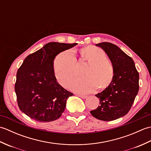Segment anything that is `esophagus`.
<instances>
[{
    "label": "esophagus",
    "mask_w": 151,
    "mask_h": 151,
    "mask_svg": "<svg viewBox=\"0 0 151 151\" xmlns=\"http://www.w3.org/2000/svg\"><path fill=\"white\" fill-rule=\"evenodd\" d=\"M77 95L78 96V97H80L81 98H82V99H86V98H87V96H86V95H81V94H77Z\"/></svg>",
    "instance_id": "esophagus-1"
}]
</instances>
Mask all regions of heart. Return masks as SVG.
Here are the masks:
<instances>
[{
	"mask_svg": "<svg viewBox=\"0 0 151 151\" xmlns=\"http://www.w3.org/2000/svg\"><path fill=\"white\" fill-rule=\"evenodd\" d=\"M83 59L88 63L84 70V76L78 78L70 85L71 90L88 93L98 87L104 89L111 84L114 77V68L107 59L104 51L99 47L88 46L81 50ZM76 60L72 49L58 54L53 62L54 76L63 87H68L76 75Z\"/></svg>",
	"mask_w": 151,
	"mask_h": 151,
	"instance_id": "b5f03b06",
	"label": "heart"
}]
</instances>
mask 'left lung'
Here are the masks:
<instances>
[{
  "label": "left lung",
  "instance_id": "1",
  "mask_svg": "<svg viewBox=\"0 0 151 151\" xmlns=\"http://www.w3.org/2000/svg\"><path fill=\"white\" fill-rule=\"evenodd\" d=\"M106 53L114 68L111 84L95 95L100 105L90 111L94 117L110 121L128 114L139 91V73L132 58L119 47L108 42L95 45Z\"/></svg>",
  "mask_w": 151,
  "mask_h": 151
}]
</instances>
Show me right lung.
Returning <instances> with one entry per match:
<instances>
[{
  "label": "right lung",
  "instance_id": "obj_1",
  "mask_svg": "<svg viewBox=\"0 0 151 151\" xmlns=\"http://www.w3.org/2000/svg\"><path fill=\"white\" fill-rule=\"evenodd\" d=\"M76 45L48 43L28 55L19 67L15 84L18 106L32 119L53 121L65 110L67 99L73 94L57 82L53 62L58 54Z\"/></svg>",
  "mask_w": 151,
  "mask_h": 151
}]
</instances>
